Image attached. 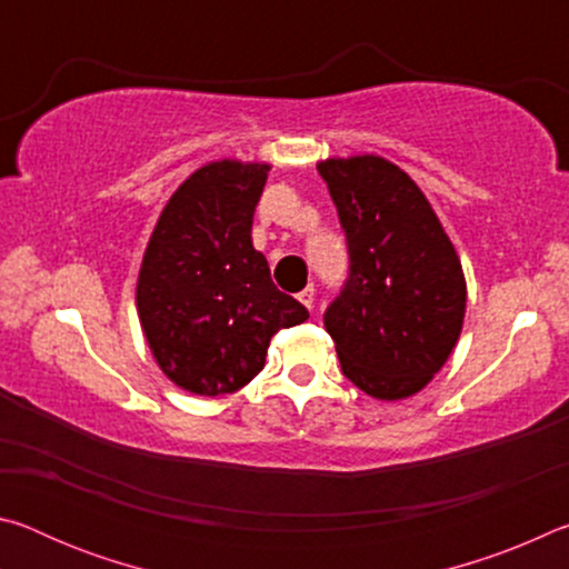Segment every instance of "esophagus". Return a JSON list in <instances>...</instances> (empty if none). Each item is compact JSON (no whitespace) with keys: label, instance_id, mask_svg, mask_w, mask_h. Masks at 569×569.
Here are the masks:
<instances>
[{"label":"esophagus","instance_id":"obj_1","mask_svg":"<svg viewBox=\"0 0 569 569\" xmlns=\"http://www.w3.org/2000/svg\"><path fill=\"white\" fill-rule=\"evenodd\" d=\"M298 301H301L308 311H311L313 303H316V288L313 286H306L301 293H298Z\"/></svg>","mask_w":569,"mask_h":569}]
</instances>
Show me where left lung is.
Masks as SVG:
<instances>
[{"label":"left lung","mask_w":569,"mask_h":569,"mask_svg":"<svg viewBox=\"0 0 569 569\" xmlns=\"http://www.w3.org/2000/svg\"><path fill=\"white\" fill-rule=\"evenodd\" d=\"M349 246V276L323 313L341 371L373 399L421 391L457 346L467 283L417 182L377 156L319 162Z\"/></svg>","instance_id":"obj_1"}]
</instances>
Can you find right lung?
I'll return each instance as SVG.
<instances>
[{"instance_id": "add662e5", "label": "right lung", "mask_w": 569, "mask_h": 569, "mask_svg": "<svg viewBox=\"0 0 569 569\" xmlns=\"http://www.w3.org/2000/svg\"><path fill=\"white\" fill-rule=\"evenodd\" d=\"M268 170L220 160L192 172L142 258L138 313L150 351L170 381L200 397L246 387L273 336L308 319L250 240Z\"/></svg>"}]
</instances>
